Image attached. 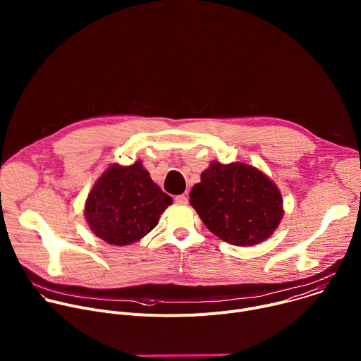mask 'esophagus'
<instances>
[{
  "label": "esophagus",
  "mask_w": 361,
  "mask_h": 361,
  "mask_svg": "<svg viewBox=\"0 0 361 361\" xmlns=\"http://www.w3.org/2000/svg\"><path fill=\"white\" fill-rule=\"evenodd\" d=\"M174 200H176V202H178V204H187V202H188V197H187L185 194H180V195H177Z\"/></svg>",
  "instance_id": "34e87169"
}]
</instances>
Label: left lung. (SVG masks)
<instances>
[{"mask_svg":"<svg viewBox=\"0 0 361 361\" xmlns=\"http://www.w3.org/2000/svg\"><path fill=\"white\" fill-rule=\"evenodd\" d=\"M190 204L214 235L233 245L269 238L283 219V197L260 170L213 161L190 191Z\"/></svg>","mask_w":361,"mask_h":361,"instance_id":"1","label":"left lung"}]
</instances>
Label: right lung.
I'll use <instances>...</instances> for the list:
<instances>
[{"instance_id":"obj_1","label":"right lung","mask_w":361,"mask_h":361,"mask_svg":"<svg viewBox=\"0 0 361 361\" xmlns=\"http://www.w3.org/2000/svg\"><path fill=\"white\" fill-rule=\"evenodd\" d=\"M173 202L141 161L111 164L87 197L84 216L91 231L113 245H128L147 235Z\"/></svg>"}]
</instances>
